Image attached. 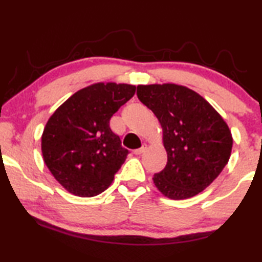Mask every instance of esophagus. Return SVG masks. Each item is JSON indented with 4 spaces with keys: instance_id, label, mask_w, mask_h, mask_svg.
<instances>
[{
    "instance_id": "1",
    "label": "esophagus",
    "mask_w": 262,
    "mask_h": 262,
    "mask_svg": "<svg viewBox=\"0 0 262 262\" xmlns=\"http://www.w3.org/2000/svg\"><path fill=\"white\" fill-rule=\"evenodd\" d=\"M145 149H147V144H143V145H142L141 148L134 150V154H135V155H141V154H143V152L145 151Z\"/></svg>"
}]
</instances>
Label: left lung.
I'll return each instance as SVG.
<instances>
[{
  "mask_svg": "<svg viewBox=\"0 0 262 262\" xmlns=\"http://www.w3.org/2000/svg\"><path fill=\"white\" fill-rule=\"evenodd\" d=\"M136 95L163 128L167 163L154 174L156 187L173 200L202 192L231 155L233 141L223 118L200 95L177 84L139 85Z\"/></svg>",
  "mask_w": 262,
  "mask_h": 262,
  "instance_id": "left-lung-1",
  "label": "left lung"
}]
</instances>
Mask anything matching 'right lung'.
I'll list each match as a JSON object with an SVG mask.
<instances>
[{
  "mask_svg": "<svg viewBox=\"0 0 262 262\" xmlns=\"http://www.w3.org/2000/svg\"><path fill=\"white\" fill-rule=\"evenodd\" d=\"M135 90L129 84L97 83L74 94L50 118L41 137L43 161L68 192L90 198L112 184L129 151L110 120Z\"/></svg>",
  "mask_w": 262,
  "mask_h": 262,
  "instance_id": "1",
  "label": "right lung"
}]
</instances>
